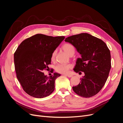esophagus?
<instances>
[{"label":"esophagus","instance_id":"esophagus-1","mask_svg":"<svg viewBox=\"0 0 123 123\" xmlns=\"http://www.w3.org/2000/svg\"><path fill=\"white\" fill-rule=\"evenodd\" d=\"M65 75H66V76H68V77H71L73 75H72V74H65Z\"/></svg>","mask_w":123,"mask_h":123}]
</instances>
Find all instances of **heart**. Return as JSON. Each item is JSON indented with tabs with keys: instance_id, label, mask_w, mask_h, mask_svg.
I'll return each mask as SVG.
<instances>
[{
	"instance_id": "heart-1",
	"label": "heart",
	"mask_w": 123,
	"mask_h": 123,
	"mask_svg": "<svg viewBox=\"0 0 123 123\" xmlns=\"http://www.w3.org/2000/svg\"><path fill=\"white\" fill-rule=\"evenodd\" d=\"M62 49L64 50L65 52L69 56H72L75 53V48L72 44L69 43H66L63 44L62 46ZM56 54V50H55L52 53L51 60L54 61ZM72 68V65L71 64H58L55 67L56 71L60 73H67L69 72V70Z\"/></svg>"
}]
</instances>
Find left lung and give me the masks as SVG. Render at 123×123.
Here are the masks:
<instances>
[{
  "label": "left lung",
  "mask_w": 123,
  "mask_h": 123,
  "mask_svg": "<svg viewBox=\"0 0 123 123\" xmlns=\"http://www.w3.org/2000/svg\"><path fill=\"white\" fill-rule=\"evenodd\" d=\"M65 41L71 43L81 54L74 71L85 73L73 90L81 97H92L101 90L108 77L111 67L110 50L102 40L88 33L71 36Z\"/></svg>",
  "instance_id": "1"
}]
</instances>
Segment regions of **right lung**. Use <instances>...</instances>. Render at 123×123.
Returning a JSON list of instances; mask_svg holds the SVG:
<instances>
[{
	"instance_id": "1",
	"label": "right lung",
	"mask_w": 123,
	"mask_h": 123,
	"mask_svg": "<svg viewBox=\"0 0 123 123\" xmlns=\"http://www.w3.org/2000/svg\"><path fill=\"white\" fill-rule=\"evenodd\" d=\"M65 38L37 34L24 40L14 53L15 69L18 81L27 94L36 98L50 95L55 80L61 76L54 73L47 77L43 71L51 64V55Z\"/></svg>"
}]
</instances>
